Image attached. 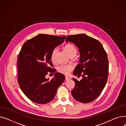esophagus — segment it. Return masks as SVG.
<instances>
[{
    "label": "esophagus",
    "instance_id": "obj_1",
    "mask_svg": "<svg viewBox=\"0 0 126 126\" xmlns=\"http://www.w3.org/2000/svg\"><path fill=\"white\" fill-rule=\"evenodd\" d=\"M71 78L70 77H65V80L66 81H68L69 80H70Z\"/></svg>",
    "mask_w": 126,
    "mask_h": 126
}]
</instances>
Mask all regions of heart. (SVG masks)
<instances>
[{"instance_id":"heart-1","label":"heart","mask_w":126,"mask_h":126,"mask_svg":"<svg viewBox=\"0 0 126 126\" xmlns=\"http://www.w3.org/2000/svg\"><path fill=\"white\" fill-rule=\"evenodd\" d=\"M64 48L70 57H74L77 54V48L74 44L70 43L67 44L65 45ZM57 51L58 48L55 47L51 51L50 58L53 62H56V55ZM74 69V66L72 64H61L59 65L57 68L58 71L60 73L65 76H68Z\"/></svg>"}]
</instances>
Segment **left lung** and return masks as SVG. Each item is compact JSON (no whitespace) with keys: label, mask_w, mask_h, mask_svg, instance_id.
I'll return each mask as SVG.
<instances>
[{"label":"left lung","mask_w":126,"mask_h":126,"mask_svg":"<svg viewBox=\"0 0 126 126\" xmlns=\"http://www.w3.org/2000/svg\"><path fill=\"white\" fill-rule=\"evenodd\" d=\"M74 43L80 52L79 63L74 75L82 76L80 81L72 78L75 83L71 94L78 102L88 103L95 100L106 84L109 70L107 52L97 40L85 34L69 35L66 42Z\"/></svg>","instance_id":"left-lung-1"}]
</instances>
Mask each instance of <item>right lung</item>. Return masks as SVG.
I'll list each match as a JSON object with an SVG mask.
<instances>
[{"label": "right lung", "instance_id": "1", "mask_svg": "<svg viewBox=\"0 0 126 126\" xmlns=\"http://www.w3.org/2000/svg\"><path fill=\"white\" fill-rule=\"evenodd\" d=\"M65 38V36L39 34L23 45L17 60L18 83L32 102L39 104L50 102L64 81V75L52 68L50 55L52 49L62 44ZM48 73H55L51 80L45 78Z\"/></svg>", "mask_w": 126, "mask_h": 126}]
</instances>
